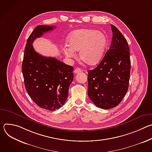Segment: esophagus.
<instances>
[{"label":"esophagus","instance_id":"34e87169","mask_svg":"<svg viewBox=\"0 0 152 152\" xmlns=\"http://www.w3.org/2000/svg\"><path fill=\"white\" fill-rule=\"evenodd\" d=\"M82 72V70L81 69H80V68H77V69H76L75 70L74 73H75V74H77V73H80V72Z\"/></svg>","mask_w":152,"mask_h":152}]
</instances>
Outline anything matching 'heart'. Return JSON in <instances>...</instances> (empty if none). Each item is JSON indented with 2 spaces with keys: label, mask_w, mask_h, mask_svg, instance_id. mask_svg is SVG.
Segmentation results:
<instances>
[{
  "label": "heart",
  "mask_w": 152,
  "mask_h": 152,
  "mask_svg": "<svg viewBox=\"0 0 152 152\" xmlns=\"http://www.w3.org/2000/svg\"><path fill=\"white\" fill-rule=\"evenodd\" d=\"M107 37L102 31L83 28L72 32L67 37V45L62 50L66 57L75 58L78 52L80 59L90 65L97 64L103 58Z\"/></svg>",
  "instance_id": "1"
}]
</instances>
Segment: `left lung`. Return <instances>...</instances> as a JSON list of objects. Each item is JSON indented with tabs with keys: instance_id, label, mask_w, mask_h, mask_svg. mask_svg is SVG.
Here are the masks:
<instances>
[{
	"instance_id": "left-lung-1",
	"label": "left lung",
	"mask_w": 152,
	"mask_h": 152,
	"mask_svg": "<svg viewBox=\"0 0 152 152\" xmlns=\"http://www.w3.org/2000/svg\"><path fill=\"white\" fill-rule=\"evenodd\" d=\"M111 44L102 60L88 72V94L93 103L102 109L117 106L123 99L128 87L131 59L127 41L119 30L111 25Z\"/></svg>"
}]
</instances>
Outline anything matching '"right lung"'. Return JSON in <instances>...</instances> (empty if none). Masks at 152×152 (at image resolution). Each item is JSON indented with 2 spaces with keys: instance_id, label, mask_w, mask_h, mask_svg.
I'll list each match as a JSON object with an SVG mask.
<instances>
[{
  "instance_id": "right-lung-1",
  "label": "right lung",
  "mask_w": 152,
  "mask_h": 152,
  "mask_svg": "<svg viewBox=\"0 0 152 152\" xmlns=\"http://www.w3.org/2000/svg\"><path fill=\"white\" fill-rule=\"evenodd\" d=\"M55 28L53 26L39 25L34 29L28 38L22 63L29 96L40 107L49 111L58 110L64 104L74 75L73 67L55 58L41 55L32 46L36 38Z\"/></svg>"
}]
</instances>
